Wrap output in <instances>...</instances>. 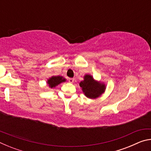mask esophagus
<instances>
[{
    "mask_svg": "<svg viewBox=\"0 0 151 151\" xmlns=\"http://www.w3.org/2000/svg\"><path fill=\"white\" fill-rule=\"evenodd\" d=\"M74 81H75V79H74V78H69V79H68V82H69L70 83H73Z\"/></svg>",
    "mask_w": 151,
    "mask_h": 151,
    "instance_id": "34e87169",
    "label": "esophagus"
}]
</instances>
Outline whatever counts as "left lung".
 <instances>
[{
    "label": "left lung",
    "instance_id": "obj_1",
    "mask_svg": "<svg viewBox=\"0 0 151 151\" xmlns=\"http://www.w3.org/2000/svg\"><path fill=\"white\" fill-rule=\"evenodd\" d=\"M83 78V81L79 83V85L87 98L96 99L105 92L106 86L103 82L95 80L93 76L88 74L84 76Z\"/></svg>",
    "mask_w": 151,
    "mask_h": 151
}]
</instances>
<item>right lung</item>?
<instances>
[{
	"mask_svg": "<svg viewBox=\"0 0 151 151\" xmlns=\"http://www.w3.org/2000/svg\"><path fill=\"white\" fill-rule=\"evenodd\" d=\"M66 79L63 76H52L51 77L47 79V84L48 85L49 88H53L56 86L60 85V83H65Z\"/></svg>",
	"mask_w": 151,
	"mask_h": 151,
	"instance_id": "right-lung-1",
	"label": "right lung"
}]
</instances>
